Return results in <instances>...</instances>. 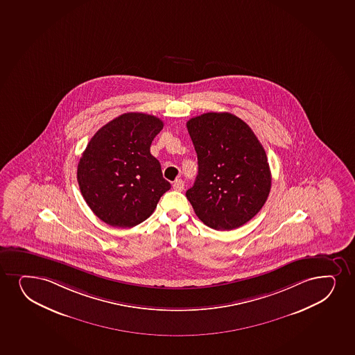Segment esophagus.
<instances>
[{"label":"esophagus","mask_w":355,"mask_h":355,"mask_svg":"<svg viewBox=\"0 0 355 355\" xmlns=\"http://www.w3.org/2000/svg\"><path fill=\"white\" fill-rule=\"evenodd\" d=\"M172 187H173V189L177 190V191H183L184 182L182 180H177Z\"/></svg>","instance_id":"1"}]
</instances>
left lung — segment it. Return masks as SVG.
Here are the masks:
<instances>
[{
  "label": "left lung",
  "instance_id": "1",
  "mask_svg": "<svg viewBox=\"0 0 355 355\" xmlns=\"http://www.w3.org/2000/svg\"><path fill=\"white\" fill-rule=\"evenodd\" d=\"M198 175L187 191L197 216L216 230L241 227L271 190L266 153L246 122L230 113H205L187 122Z\"/></svg>",
  "mask_w": 355,
  "mask_h": 355
}]
</instances>
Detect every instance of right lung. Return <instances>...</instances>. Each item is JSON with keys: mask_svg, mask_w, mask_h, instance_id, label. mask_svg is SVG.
Instances as JSON below:
<instances>
[{"mask_svg": "<svg viewBox=\"0 0 355 355\" xmlns=\"http://www.w3.org/2000/svg\"><path fill=\"white\" fill-rule=\"evenodd\" d=\"M163 127L153 115L125 113L89 141L77 167V180L92 213L107 225L132 228L141 223L171 188L150 152Z\"/></svg>", "mask_w": 355, "mask_h": 355, "instance_id": "right-lung-1", "label": "right lung"}]
</instances>
